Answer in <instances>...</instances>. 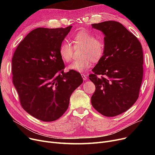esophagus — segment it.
Returning <instances> with one entry per match:
<instances>
[{"mask_svg": "<svg viewBox=\"0 0 155 155\" xmlns=\"http://www.w3.org/2000/svg\"><path fill=\"white\" fill-rule=\"evenodd\" d=\"M81 75H82V78L84 79V80H87V75L84 74V73H82V74H81Z\"/></svg>", "mask_w": 155, "mask_h": 155, "instance_id": "34e87169", "label": "esophagus"}]
</instances>
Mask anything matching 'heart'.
Here are the masks:
<instances>
[{
  "mask_svg": "<svg viewBox=\"0 0 155 155\" xmlns=\"http://www.w3.org/2000/svg\"><path fill=\"white\" fill-rule=\"evenodd\" d=\"M72 42L76 47H82L81 56L82 59L73 61L68 69L80 73L86 71L90 68L93 62L99 61L105 50V43L102 37H96L92 32L82 29L78 31L72 38ZM61 60L66 63L71 60L73 47L68 41L63 42L59 49Z\"/></svg>",
  "mask_w": 155,
  "mask_h": 155,
  "instance_id": "heart-1",
  "label": "heart"
}]
</instances>
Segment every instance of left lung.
I'll use <instances>...</instances> for the list:
<instances>
[{"label": "left lung", "mask_w": 155, "mask_h": 155, "mask_svg": "<svg viewBox=\"0 0 155 155\" xmlns=\"http://www.w3.org/2000/svg\"><path fill=\"white\" fill-rule=\"evenodd\" d=\"M105 35V50L89 79L95 85L94 108L107 117L127 110L136 102L143 77L141 43L122 24L114 21L92 24Z\"/></svg>", "instance_id": "left-lung-1"}]
</instances>
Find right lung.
I'll return each mask as SVG.
<instances>
[{
  "label": "right lung",
  "instance_id": "add662e5",
  "mask_svg": "<svg viewBox=\"0 0 155 155\" xmlns=\"http://www.w3.org/2000/svg\"><path fill=\"white\" fill-rule=\"evenodd\" d=\"M71 28L32 30L12 57V82L21 106L42 121L59 119L68 107L71 94L83 82L80 73L64 72L59 54L60 46Z\"/></svg>",
  "mask_w": 155,
  "mask_h": 155
}]
</instances>
